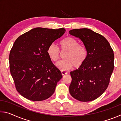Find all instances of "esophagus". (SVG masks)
I'll list each match as a JSON object with an SVG mask.
<instances>
[{
    "mask_svg": "<svg viewBox=\"0 0 121 121\" xmlns=\"http://www.w3.org/2000/svg\"><path fill=\"white\" fill-rule=\"evenodd\" d=\"M67 72H66L65 71H61V74H62V76L67 74Z\"/></svg>",
    "mask_w": 121,
    "mask_h": 121,
    "instance_id": "1",
    "label": "esophagus"
}]
</instances>
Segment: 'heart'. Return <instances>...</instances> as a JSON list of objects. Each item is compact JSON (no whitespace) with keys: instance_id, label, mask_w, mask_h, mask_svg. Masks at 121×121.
<instances>
[{"instance_id":"b5f03b06","label":"heart","mask_w":121,"mask_h":121,"mask_svg":"<svg viewBox=\"0 0 121 121\" xmlns=\"http://www.w3.org/2000/svg\"><path fill=\"white\" fill-rule=\"evenodd\" d=\"M61 51H67L64 56L65 60L56 63V65L61 71H68L73 67L79 68L85 62L87 58V51L83 44L72 37H67L59 42ZM48 56L51 60L56 61L60 57V51L54 44H51L48 48Z\"/></svg>"}]
</instances>
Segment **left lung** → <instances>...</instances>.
<instances>
[{
	"label": "left lung",
	"instance_id": "obj_1",
	"mask_svg": "<svg viewBox=\"0 0 121 121\" xmlns=\"http://www.w3.org/2000/svg\"><path fill=\"white\" fill-rule=\"evenodd\" d=\"M69 34L82 41L88 53L83 65L70 72L72 80L69 92L80 101H92L109 85L114 67L113 50L103 36L89 29H75Z\"/></svg>",
	"mask_w": 121,
	"mask_h": 121
}]
</instances>
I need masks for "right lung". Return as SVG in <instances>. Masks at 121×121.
Segmentation results:
<instances>
[{
	"label": "right lung",
	"instance_id": "1",
	"mask_svg": "<svg viewBox=\"0 0 121 121\" xmlns=\"http://www.w3.org/2000/svg\"><path fill=\"white\" fill-rule=\"evenodd\" d=\"M65 31L64 28H36L14 42L9 56L10 72L16 90L26 99L42 101L54 93L62 76L47 51Z\"/></svg>",
	"mask_w": 121,
	"mask_h": 121
}]
</instances>
